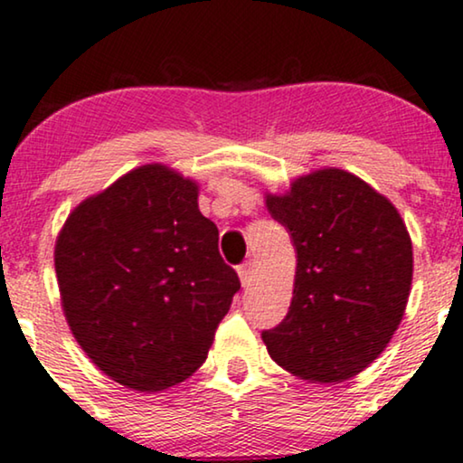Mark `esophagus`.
<instances>
[{
	"label": "esophagus",
	"mask_w": 463,
	"mask_h": 463,
	"mask_svg": "<svg viewBox=\"0 0 463 463\" xmlns=\"http://www.w3.org/2000/svg\"><path fill=\"white\" fill-rule=\"evenodd\" d=\"M255 269H257L255 261H246V263H242V266L238 268L240 280H242V285H244V287L253 283V279H255Z\"/></svg>",
	"instance_id": "esophagus-1"
}]
</instances>
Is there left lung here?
Segmentation results:
<instances>
[{"mask_svg": "<svg viewBox=\"0 0 463 463\" xmlns=\"http://www.w3.org/2000/svg\"><path fill=\"white\" fill-rule=\"evenodd\" d=\"M296 246L287 317L263 332L269 357L310 383H342L387 349L412 287V240L398 208L340 167L266 194Z\"/></svg>", "mask_w": 463, "mask_h": 463, "instance_id": "obj_1", "label": "left lung"}]
</instances>
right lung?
Wrapping results in <instances>:
<instances>
[{"instance_id": "add662e5", "label": "right lung", "mask_w": 463, "mask_h": 463, "mask_svg": "<svg viewBox=\"0 0 463 463\" xmlns=\"http://www.w3.org/2000/svg\"><path fill=\"white\" fill-rule=\"evenodd\" d=\"M197 195L200 183L174 167L137 165L78 203L57 236L70 332L108 378L134 392L187 381L240 289Z\"/></svg>"}]
</instances>
